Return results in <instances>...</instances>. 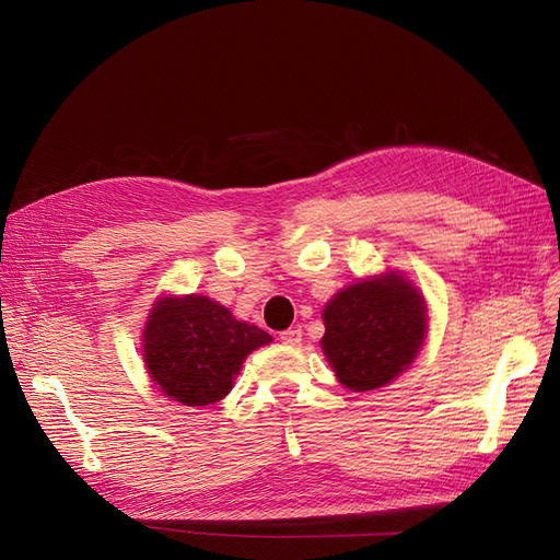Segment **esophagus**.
Here are the masks:
<instances>
[{"label": "esophagus", "mask_w": 560, "mask_h": 560, "mask_svg": "<svg viewBox=\"0 0 560 560\" xmlns=\"http://www.w3.org/2000/svg\"><path fill=\"white\" fill-rule=\"evenodd\" d=\"M280 341H282L284 346H299V343H301V329L294 327V329L282 331V334H280Z\"/></svg>", "instance_id": "esophagus-1"}]
</instances>
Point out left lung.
<instances>
[{
    "label": "left lung",
    "mask_w": 560,
    "mask_h": 560,
    "mask_svg": "<svg viewBox=\"0 0 560 560\" xmlns=\"http://www.w3.org/2000/svg\"><path fill=\"white\" fill-rule=\"evenodd\" d=\"M322 352L352 393L385 387L411 366L428 338V303L399 270L343 287L322 311Z\"/></svg>",
    "instance_id": "1"
}]
</instances>
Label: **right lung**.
Segmentation results:
<instances>
[{"label": "right lung", "mask_w": 560, "mask_h": 560, "mask_svg": "<svg viewBox=\"0 0 560 560\" xmlns=\"http://www.w3.org/2000/svg\"><path fill=\"white\" fill-rule=\"evenodd\" d=\"M273 341L208 296H159L142 329V360L151 383L184 406L224 399L252 350Z\"/></svg>", "instance_id": "right-lung-1"}]
</instances>
